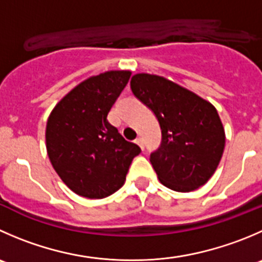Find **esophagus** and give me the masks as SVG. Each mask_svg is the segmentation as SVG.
I'll use <instances>...</instances> for the list:
<instances>
[{"mask_svg": "<svg viewBox=\"0 0 262 262\" xmlns=\"http://www.w3.org/2000/svg\"><path fill=\"white\" fill-rule=\"evenodd\" d=\"M136 143H137V144H138V146H139V147H141V148H142V149H143V148H144V144H143V139H142V138H141V137H138V138H137V139H136Z\"/></svg>", "mask_w": 262, "mask_h": 262, "instance_id": "34e87169", "label": "esophagus"}]
</instances>
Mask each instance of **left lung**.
Segmentation results:
<instances>
[{"label": "left lung", "instance_id": "1", "mask_svg": "<svg viewBox=\"0 0 262 262\" xmlns=\"http://www.w3.org/2000/svg\"><path fill=\"white\" fill-rule=\"evenodd\" d=\"M130 88L161 128V144L149 156L160 182L177 192L204 185L224 152L225 133L216 108L157 75L136 74Z\"/></svg>", "mask_w": 262, "mask_h": 262}]
</instances>
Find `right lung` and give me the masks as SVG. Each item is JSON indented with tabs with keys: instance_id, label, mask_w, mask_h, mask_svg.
<instances>
[{
	"instance_id": "1",
	"label": "right lung",
	"mask_w": 262,
	"mask_h": 262,
	"mask_svg": "<svg viewBox=\"0 0 262 262\" xmlns=\"http://www.w3.org/2000/svg\"><path fill=\"white\" fill-rule=\"evenodd\" d=\"M129 78L130 72H106L84 80L47 120L51 164L61 180L85 199H105L123 187L132 161L141 154L107 120Z\"/></svg>"
}]
</instances>
